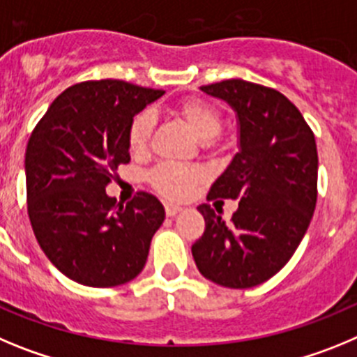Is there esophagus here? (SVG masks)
<instances>
[{
	"label": "esophagus",
	"instance_id": "obj_1",
	"mask_svg": "<svg viewBox=\"0 0 357 357\" xmlns=\"http://www.w3.org/2000/svg\"><path fill=\"white\" fill-rule=\"evenodd\" d=\"M179 211H181V206H178V204H172V202H165L167 217H174V215L179 213Z\"/></svg>",
	"mask_w": 357,
	"mask_h": 357
}]
</instances>
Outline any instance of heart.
<instances>
[{
	"instance_id": "b5f03b06",
	"label": "heart",
	"mask_w": 357,
	"mask_h": 357,
	"mask_svg": "<svg viewBox=\"0 0 357 357\" xmlns=\"http://www.w3.org/2000/svg\"><path fill=\"white\" fill-rule=\"evenodd\" d=\"M174 114L185 121L199 139L208 142L220 133L222 119L213 105L202 98H185L176 102ZM155 128V115L149 110L139 112L128 126V147L133 155H144L149 147L151 133ZM206 172L201 167L179 165V163H160L149 172V185L163 197L181 199L188 197L195 186L204 181Z\"/></svg>"
}]
</instances>
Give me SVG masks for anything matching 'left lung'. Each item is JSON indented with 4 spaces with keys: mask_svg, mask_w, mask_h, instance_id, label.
<instances>
[{
    "mask_svg": "<svg viewBox=\"0 0 357 357\" xmlns=\"http://www.w3.org/2000/svg\"><path fill=\"white\" fill-rule=\"evenodd\" d=\"M227 101L240 121V151L211 185L208 201L238 199L229 220L204 202V233L192 245L199 272L226 288H250L294 256L317 204L314 135L294 102L245 79L202 85Z\"/></svg>",
    "mask_w": 357,
    "mask_h": 357,
    "instance_id": "obj_1",
    "label": "left lung"
}]
</instances>
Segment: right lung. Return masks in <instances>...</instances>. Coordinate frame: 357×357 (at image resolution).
<instances>
[{
    "instance_id": "obj_1",
    "label": "right lung",
    "mask_w": 357,
    "mask_h": 357,
    "mask_svg": "<svg viewBox=\"0 0 357 357\" xmlns=\"http://www.w3.org/2000/svg\"><path fill=\"white\" fill-rule=\"evenodd\" d=\"M163 94L123 79H91L51 102L26 146L28 217L35 238L62 274L110 288L142 272L165 210L137 192L126 204L105 188L130 163L128 126Z\"/></svg>"
}]
</instances>
